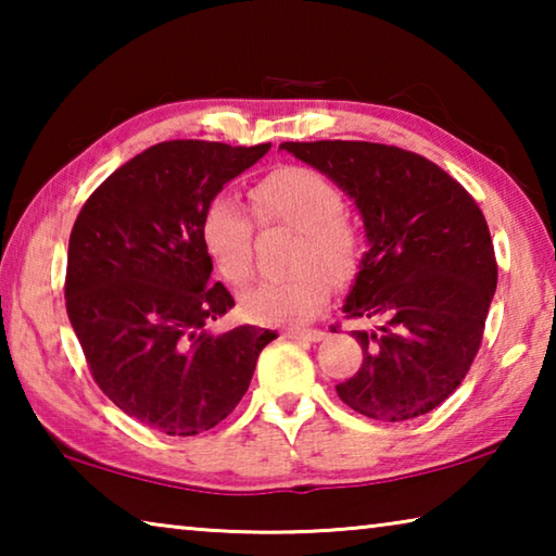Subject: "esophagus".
<instances>
[{
	"label": "esophagus",
	"mask_w": 556,
	"mask_h": 556,
	"mask_svg": "<svg viewBox=\"0 0 556 556\" xmlns=\"http://www.w3.org/2000/svg\"><path fill=\"white\" fill-rule=\"evenodd\" d=\"M285 336L294 338V341H308V343H318L326 338L321 328H289V331H285Z\"/></svg>",
	"instance_id": "1"
}]
</instances>
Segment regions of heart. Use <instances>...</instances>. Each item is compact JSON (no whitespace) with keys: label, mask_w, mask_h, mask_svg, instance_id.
Masks as SVG:
<instances>
[{"label":"heart","mask_w":556,"mask_h":556,"mask_svg":"<svg viewBox=\"0 0 556 556\" xmlns=\"http://www.w3.org/2000/svg\"><path fill=\"white\" fill-rule=\"evenodd\" d=\"M262 223L299 230L294 269L285 281H257L238 296L240 316L260 326L312 321L328 304L333 279H348L361 260V232L343 215V195L326 176L304 166L271 172L252 188ZM201 244L213 269L242 285L252 275V220L230 195H215L201 215Z\"/></svg>","instance_id":"b5f03b06"}]
</instances>
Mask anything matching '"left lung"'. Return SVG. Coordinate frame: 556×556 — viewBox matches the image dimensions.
Instances as JSON below:
<instances>
[{"label": "left lung", "instance_id": "1", "mask_svg": "<svg viewBox=\"0 0 556 556\" xmlns=\"http://www.w3.org/2000/svg\"><path fill=\"white\" fill-rule=\"evenodd\" d=\"M331 178L363 218L368 252L343 314L380 321L353 331L363 363L336 384L348 407L378 421L437 409L473 363L497 285L478 203L444 168L372 142H285Z\"/></svg>", "mask_w": 556, "mask_h": 556}]
</instances>
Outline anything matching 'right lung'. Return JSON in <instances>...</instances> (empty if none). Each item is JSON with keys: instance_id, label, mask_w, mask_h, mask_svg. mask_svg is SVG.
Returning a JSON list of instances; mask_svg holds the SVG:
<instances>
[{"instance_id": "1", "label": "right lung", "mask_w": 556, "mask_h": 556, "mask_svg": "<svg viewBox=\"0 0 556 556\" xmlns=\"http://www.w3.org/2000/svg\"><path fill=\"white\" fill-rule=\"evenodd\" d=\"M271 144L174 139L149 147L102 181L68 242L65 308L98 388L168 437L213 429L248 392L277 333L208 324L235 306L211 281L201 215Z\"/></svg>"}]
</instances>
